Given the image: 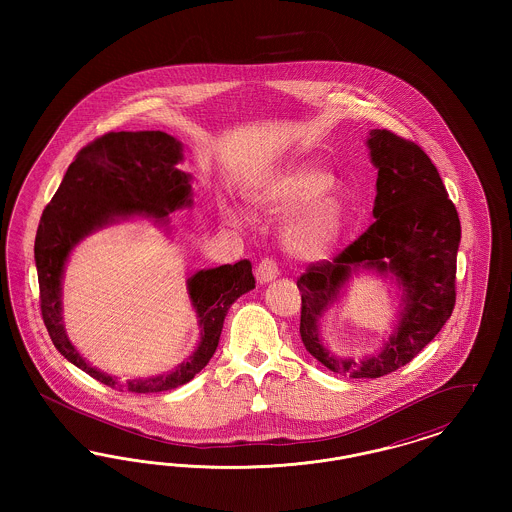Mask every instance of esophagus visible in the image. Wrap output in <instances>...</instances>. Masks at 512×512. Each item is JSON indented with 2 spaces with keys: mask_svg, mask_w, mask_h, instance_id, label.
<instances>
[{
  "mask_svg": "<svg viewBox=\"0 0 512 512\" xmlns=\"http://www.w3.org/2000/svg\"><path fill=\"white\" fill-rule=\"evenodd\" d=\"M278 274H280L278 263H276V259H272V257H265V259L257 265V280H259L261 284L274 280Z\"/></svg>",
  "mask_w": 512,
  "mask_h": 512,
  "instance_id": "obj_1",
  "label": "esophagus"
}]
</instances>
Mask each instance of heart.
<instances>
[{
  "instance_id": "obj_1",
  "label": "heart",
  "mask_w": 512,
  "mask_h": 512,
  "mask_svg": "<svg viewBox=\"0 0 512 512\" xmlns=\"http://www.w3.org/2000/svg\"><path fill=\"white\" fill-rule=\"evenodd\" d=\"M332 188L330 172L301 163L270 176L255 190L253 199L270 215L297 213L282 232L284 245L299 259L317 261L338 244L345 222V205L338 195L328 194ZM228 217L234 222L242 220L234 211H228Z\"/></svg>"
}]
</instances>
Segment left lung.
Here are the masks:
<instances>
[{"mask_svg":"<svg viewBox=\"0 0 512 512\" xmlns=\"http://www.w3.org/2000/svg\"><path fill=\"white\" fill-rule=\"evenodd\" d=\"M370 157L378 169L374 222L332 259L311 263L297 278L299 334L307 351L347 378H380L411 363L438 336L457 299L461 220L438 169L411 140L370 130ZM390 269L406 292V307L385 349L363 362L334 358L317 338V320L339 296L355 267Z\"/></svg>","mask_w":512,"mask_h":512,"instance_id":"8db88e82","label":"left lung"}]
</instances>
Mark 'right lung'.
I'll use <instances>...</instances> for the list:
<instances>
[{"mask_svg": "<svg viewBox=\"0 0 512 512\" xmlns=\"http://www.w3.org/2000/svg\"><path fill=\"white\" fill-rule=\"evenodd\" d=\"M182 144L159 130L107 132L82 147L63 176L38 224L34 259L40 311L57 351L101 384L132 393H159L190 382L211 361L230 305L255 288L251 263L199 270L188 280L201 326L194 355L171 374L122 384L88 365L67 338L61 318V276L74 245L103 224L130 215L165 220L174 209L192 205L190 174L176 165Z\"/></svg>", "mask_w": 512, "mask_h": 512, "instance_id": "1", "label": "right lung"}]
</instances>
